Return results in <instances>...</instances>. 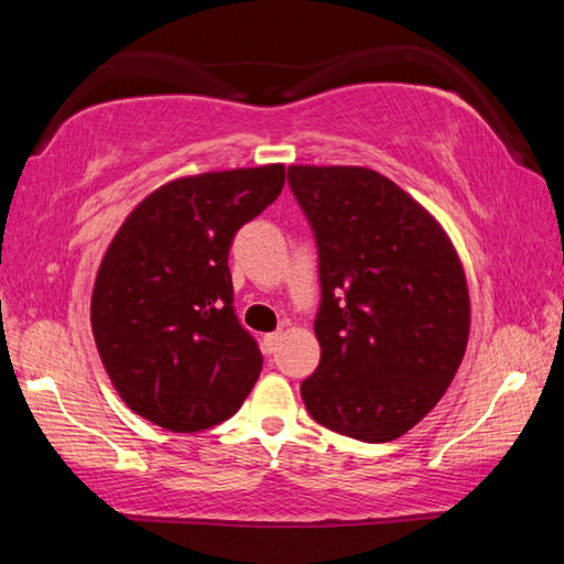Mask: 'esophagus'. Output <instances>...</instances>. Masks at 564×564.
Listing matches in <instances>:
<instances>
[{
  "label": "esophagus",
  "instance_id": "obj_1",
  "mask_svg": "<svg viewBox=\"0 0 564 564\" xmlns=\"http://www.w3.org/2000/svg\"><path fill=\"white\" fill-rule=\"evenodd\" d=\"M279 340H281V330L265 333V336H263V350H265V352H273L275 346H279Z\"/></svg>",
  "mask_w": 564,
  "mask_h": 564
}]
</instances>
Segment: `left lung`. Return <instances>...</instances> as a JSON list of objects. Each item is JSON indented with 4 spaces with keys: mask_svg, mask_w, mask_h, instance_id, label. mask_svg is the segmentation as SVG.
I'll list each match as a JSON object with an SVG mask.
<instances>
[{
    "mask_svg": "<svg viewBox=\"0 0 564 564\" xmlns=\"http://www.w3.org/2000/svg\"><path fill=\"white\" fill-rule=\"evenodd\" d=\"M318 246L321 362L301 383L316 423L395 441L451 386L470 295L451 238L393 181L362 166H289Z\"/></svg>",
    "mask_w": 564,
    "mask_h": 564,
    "instance_id": "8db88e82",
    "label": "left lung"
}]
</instances>
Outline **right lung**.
I'll list each match as a JSON object with an SVG mask.
<instances>
[{"label":"right lung","mask_w":564,"mask_h":564,"mask_svg":"<svg viewBox=\"0 0 564 564\" xmlns=\"http://www.w3.org/2000/svg\"><path fill=\"white\" fill-rule=\"evenodd\" d=\"M283 181V164L169 181L113 236L94 283L91 330L137 415L196 433L231 417L251 393L263 356L234 311L228 251Z\"/></svg>","instance_id":"right-lung-1"}]
</instances>
